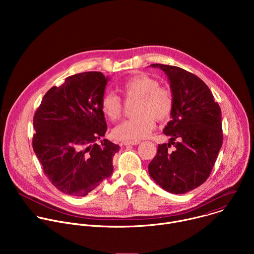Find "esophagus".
Returning <instances> with one entry per match:
<instances>
[{
  "mask_svg": "<svg viewBox=\"0 0 254 254\" xmlns=\"http://www.w3.org/2000/svg\"><path fill=\"white\" fill-rule=\"evenodd\" d=\"M123 143L125 144V146H130V144H131V146H133V144L135 146V144L139 143V140H137V141H124Z\"/></svg>",
  "mask_w": 254,
  "mask_h": 254,
  "instance_id": "34e87169",
  "label": "esophagus"
}]
</instances>
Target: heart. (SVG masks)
I'll return each mask as SVG.
<instances>
[{"label": "heart", "instance_id": "1", "mask_svg": "<svg viewBox=\"0 0 254 254\" xmlns=\"http://www.w3.org/2000/svg\"><path fill=\"white\" fill-rule=\"evenodd\" d=\"M121 90L127 99H135V116L113 129L116 138L137 141L152 132L155 121L163 123L171 118L174 111L173 93L169 88L160 86L156 78L143 73L135 74L122 83ZM100 110L106 119L115 122L123 116V100L114 92H105L100 100Z\"/></svg>", "mask_w": 254, "mask_h": 254}]
</instances>
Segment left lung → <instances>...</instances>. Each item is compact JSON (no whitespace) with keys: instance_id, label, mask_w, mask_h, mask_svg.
<instances>
[{"instance_id":"obj_1","label":"left lung","mask_w":254,"mask_h":254,"mask_svg":"<svg viewBox=\"0 0 254 254\" xmlns=\"http://www.w3.org/2000/svg\"><path fill=\"white\" fill-rule=\"evenodd\" d=\"M168 75L174 96L172 120L164 128L169 143L159 144L150 176L163 189L187 193L209 178L223 141L221 110L197 75L177 66L152 64ZM174 145L172 151L169 148Z\"/></svg>"}]
</instances>
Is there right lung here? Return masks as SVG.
<instances>
[{
    "label": "right lung",
    "instance_id": "obj_1",
    "mask_svg": "<svg viewBox=\"0 0 254 254\" xmlns=\"http://www.w3.org/2000/svg\"><path fill=\"white\" fill-rule=\"evenodd\" d=\"M107 78L97 71L65 78L44 95L33 119V150L59 191L86 196L114 171L119 144L103 139L107 126L100 110Z\"/></svg>",
    "mask_w": 254,
    "mask_h": 254
}]
</instances>
